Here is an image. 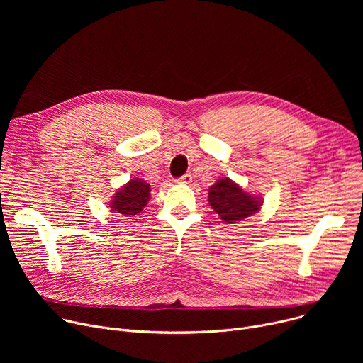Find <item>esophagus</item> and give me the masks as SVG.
Segmentation results:
<instances>
[{"label": "esophagus", "mask_w": 363, "mask_h": 363, "mask_svg": "<svg viewBox=\"0 0 363 363\" xmlns=\"http://www.w3.org/2000/svg\"><path fill=\"white\" fill-rule=\"evenodd\" d=\"M191 181H193V175L191 174H185L184 177L177 179V182H179V184H189Z\"/></svg>", "instance_id": "esophagus-1"}]
</instances>
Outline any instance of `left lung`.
Here are the masks:
<instances>
[{"label": "left lung", "instance_id": "obj_1", "mask_svg": "<svg viewBox=\"0 0 363 363\" xmlns=\"http://www.w3.org/2000/svg\"><path fill=\"white\" fill-rule=\"evenodd\" d=\"M208 203L225 223L244 220L260 211L262 200L250 196L230 178L216 181L208 188Z\"/></svg>", "mask_w": 363, "mask_h": 363}]
</instances>
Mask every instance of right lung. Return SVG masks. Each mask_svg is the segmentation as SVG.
<instances>
[{
	"mask_svg": "<svg viewBox=\"0 0 363 363\" xmlns=\"http://www.w3.org/2000/svg\"><path fill=\"white\" fill-rule=\"evenodd\" d=\"M150 185L143 179H130L122 186L108 206L111 211L123 216H133L140 213L150 199Z\"/></svg>",
	"mask_w": 363,
	"mask_h": 363,
	"instance_id": "add662e5",
	"label": "right lung"
}]
</instances>
